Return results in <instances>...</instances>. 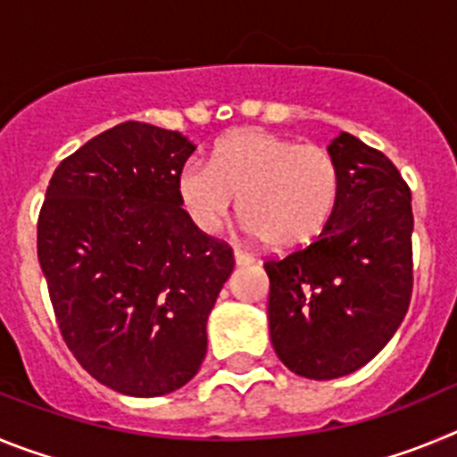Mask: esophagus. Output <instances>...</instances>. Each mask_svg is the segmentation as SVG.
Instances as JSON below:
<instances>
[{"mask_svg": "<svg viewBox=\"0 0 457 457\" xmlns=\"http://www.w3.org/2000/svg\"><path fill=\"white\" fill-rule=\"evenodd\" d=\"M233 258H236V265H252L253 261H256V258L252 256V253H247V252H242V249H236V252H233Z\"/></svg>", "mask_w": 457, "mask_h": 457, "instance_id": "1", "label": "esophagus"}]
</instances>
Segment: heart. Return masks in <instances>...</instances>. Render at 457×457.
<instances>
[{
  "label": "heart",
  "instance_id": "1",
  "mask_svg": "<svg viewBox=\"0 0 457 457\" xmlns=\"http://www.w3.org/2000/svg\"><path fill=\"white\" fill-rule=\"evenodd\" d=\"M338 164L327 148L265 130L224 137L210 164L187 162L179 194L208 236L221 231L236 199L247 231L272 249H297L322 233L338 201Z\"/></svg>",
  "mask_w": 457,
  "mask_h": 457
}]
</instances>
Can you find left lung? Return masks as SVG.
<instances>
[{
    "label": "left lung",
    "instance_id": "obj_1",
    "mask_svg": "<svg viewBox=\"0 0 457 457\" xmlns=\"http://www.w3.org/2000/svg\"><path fill=\"white\" fill-rule=\"evenodd\" d=\"M341 187L316 242L268 261L274 353L293 373L334 379L385 348L411 297V194L385 153L341 132L327 146Z\"/></svg>",
    "mask_w": 457,
    "mask_h": 457
}]
</instances>
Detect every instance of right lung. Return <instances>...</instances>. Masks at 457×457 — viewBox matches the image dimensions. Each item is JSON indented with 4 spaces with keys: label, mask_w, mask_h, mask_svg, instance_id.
Segmentation results:
<instances>
[{
    "label": "right lung",
    "mask_w": 457,
    "mask_h": 457,
    "mask_svg": "<svg viewBox=\"0 0 457 457\" xmlns=\"http://www.w3.org/2000/svg\"><path fill=\"white\" fill-rule=\"evenodd\" d=\"M196 151L180 132L128 120L66 157L38 217V263L71 353L100 385L137 398L187 385L233 252L180 205Z\"/></svg>",
    "instance_id": "right-lung-1"
}]
</instances>
